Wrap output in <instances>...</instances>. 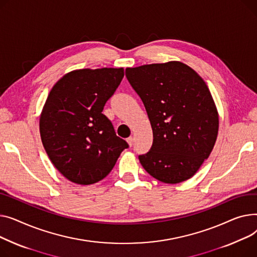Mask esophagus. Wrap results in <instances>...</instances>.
<instances>
[{"instance_id":"obj_1","label":"esophagus","mask_w":257,"mask_h":257,"mask_svg":"<svg viewBox=\"0 0 257 257\" xmlns=\"http://www.w3.org/2000/svg\"><path fill=\"white\" fill-rule=\"evenodd\" d=\"M126 141H127L128 145L132 147V146H133V143H134V138H133V137H130V138L126 139Z\"/></svg>"}]
</instances>
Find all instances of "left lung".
Masks as SVG:
<instances>
[{
  "mask_svg": "<svg viewBox=\"0 0 257 257\" xmlns=\"http://www.w3.org/2000/svg\"><path fill=\"white\" fill-rule=\"evenodd\" d=\"M125 75L144 103L154 134L152 148L139 156L143 168L166 184L191 178L218 136V112L207 85L178 61L126 68Z\"/></svg>",
  "mask_w": 257,
  "mask_h": 257,
  "instance_id": "left-lung-1",
  "label": "left lung"
}]
</instances>
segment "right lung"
Instances as JSON below:
<instances>
[{"instance_id": "obj_1", "label": "right lung", "mask_w": 257, "mask_h": 257, "mask_svg": "<svg viewBox=\"0 0 257 257\" xmlns=\"http://www.w3.org/2000/svg\"><path fill=\"white\" fill-rule=\"evenodd\" d=\"M123 75V68L73 70L54 85L45 101L39 121L43 147L74 184L99 182L128 147L101 113Z\"/></svg>"}]
</instances>
